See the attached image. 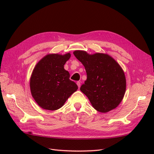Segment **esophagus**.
Masks as SVG:
<instances>
[{
  "label": "esophagus",
  "mask_w": 154,
  "mask_h": 154,
  "mask_svg": "<svg viewBox=\"0 0 154 154\" xmlns=\"http://www.w3.org/2000/svg\"><path fill=\"white\" fill-rule=\"evenodd\" d=\"M77 85L78 87H79V89L80 87H81V82H80V81H77Z\"/></svg>",
  "instance_id": "esophagus-1"
}]
</instances>
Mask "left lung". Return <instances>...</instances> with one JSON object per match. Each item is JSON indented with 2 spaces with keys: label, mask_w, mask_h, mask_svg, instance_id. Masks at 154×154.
<instances>
[{
  "label": "left lung",
  "mask_w": 154,
  "mask_h": 154,
  "mask_svg": "<svg viewBox=\"0 0 154 154\" xmlns=\"http://www.w3.org/2000/svg\"><path fill=\"white\" fill-rule=\"evenodd\" d=\"M73 54L85 68L87 80L80 90L89 99L94 109L107 112L121 103L126 91V77L120 65L104 54L93 55L77 50Z\"/></svg>",
  "instance_id": "1"
}]
</instances>
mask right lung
I'll return each instance as SVG.
<instances>
[{"label": "right lung", "instance_id": "right-lung-1", "mask_svg": "<svg viewBox=\"0 0 154 154\" xmlns=\"http://www.w3.org/2000/svg\"><path fill=\"white\" fill-rule=\"evenodd\" d=\"M70 57L69 53L48 54L34 67L30 78V91L35 101L42 109H60L78 89L77 84L69 79V73L64 69Z\"/></svg>", "mask_w": 154, "mask_h": 154}]
</instances>
